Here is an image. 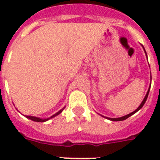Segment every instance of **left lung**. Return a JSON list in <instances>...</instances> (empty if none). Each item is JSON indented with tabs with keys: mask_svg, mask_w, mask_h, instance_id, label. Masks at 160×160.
<instances>
[{
	"mask_svg": "<svg viewBox=\"0 0 160 160\" xmlns=\"http://www.w3.org/2000/svg\"><path fill=\"white\" fill-rule=\"evenodd\" d=\"M145 53H146V52H145ZM149 90H148V92H147V94H146V95H145V97H144V100L142 101V103H141V104H140V105H139V106L138 107V109H137L136 110H134V112H132V113H130V114H127V115H125V116L120 117V118H114H114H107V119H110V120H113V121H121V120H124V119H128V118H129V116H131L132 114H134V113H136V112L138 111V110H139V109H141L142 107H143V105H144V103H145V101H146L147 98H148V95H149Z\"/></svg>",
	"mask_w": 160,
	"mask_h": 160,
	"instance_id": "1",
	"label": "left lung"
}]
</instances>
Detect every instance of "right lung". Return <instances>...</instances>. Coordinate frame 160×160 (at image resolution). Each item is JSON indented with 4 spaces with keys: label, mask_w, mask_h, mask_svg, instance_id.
<instances>
[{
    "label": "right lung",
    "mask_w": 160,
    "mask_h": 160,
    "mask_svg": "<svg viewBox=\"0 0 160 160\" xmlns=\"http://www.w3.org/2000/svg\"><path fill=\"white\" fill-rule=\"evenodd\" d=\"M63 109H61V110H60L59 112H57L56 114H54V115H52L51 117H50V118H47V119H40V118H37V117H34V116H26V118H28V119H31V120H33V121H36V122H45L46 121V120H48L49 119H51V118H53V117L56 116V115H58L59 114H60L61 112H62Z\"/></svg>",
    "instance_id": "right-lung-1"
}]
</instances>
